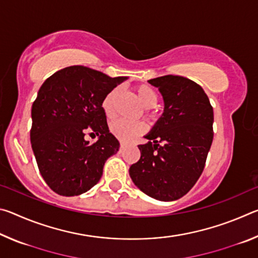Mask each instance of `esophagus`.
<instances>
[{"instance_id":"34e87169","label":"esophagus","mask_w":258,"mask_h":258,"mask_svg":"<svg viewBox=\"0 0 258 258\" xmlns=\"http://www.w3.org/2000/svg\"><path fill=\"white\" fill-rule=\"evenodd\" d=\"M125 149H126L125 143H120V147H119V152H120V154H121V152H124Z\"/></svg>"}]
</instances>
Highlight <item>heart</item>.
Instances as JSON below:
<instances>
[{
    "label": "heart",
    "mask_w": 258,
    "mask_h": 258,
    "mask_svg": "<svg viewBox=\"0 0 258 258\" xmlns=\"http://www.w3.org/2000/svg\"><path fill=\"white\" fill-rule=\"evenodd\" d=\"M118 89L110 91L102 101V110L108 117H110L113 112V103L118 95ZM135 93L139 101L145 108H154L158 101V94H157L154 87L147 84H141L135 86ZM146 125L143 123H131L124 119H116L111 121L110 132L121 142H130L133 139L140 137L146 132Z\"/></svg>",
    "instance_id": "obj_1"
}]
</instances>
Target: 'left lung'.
Returning <instances> with one entry per match:
<instances>
[{"label":"left lung","mask_w":258,"mask_h":258,"mask_svg":"<svg viewBox=\"0 0 258 258\" xmlns=\"http://www.w3.org/2000/svg\"><path fill=\"white\" fill-rule=\"evenodd\" d=\"M148 83L163 97L164 112L145 135L148 142L138 146L141 157L130 167V176L149 197L173 202L202 175L213 142L214 112L203 87L189 78L166 75Z\"/></svg>","instance_id":"left-lung-1"}]
</instances>
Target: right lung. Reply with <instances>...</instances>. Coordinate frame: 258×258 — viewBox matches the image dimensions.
<instances>
[{
    "label": "right lung",
    "mask_w": 258,
    "mask_h": 258,
    "mask_svg": "<svg viewBox=\"0 0 258 258\" xmlns=\"http://www.w3.org/2000/svg\"><path fill=\"white\" fill-rule=\"evenodd\" d=\"M126 80L71 66L42 84L32 107L30 142L41 175L55 194L73 197L89 191L101 178L107 159L119 150L102 101ZM87 128L99 135L93 145L84 139Z\"/></svg>",
    "instance_id": "add662e5"
}]
</instances>
